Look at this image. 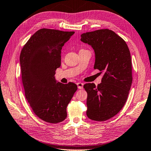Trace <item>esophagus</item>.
I'll return each mask as SVG.
<instances>
[{"instance_id": "34e87169", "label": "esophagus", "mask_w": 151, "mask_h": 151, "mask_svg": "<svg viewBox=\"0 0 151 151\" xmlns=\"http://www.w3.org/2000/svg\"><path fill=\"white\" fill-rule=\"evenodd\" d=\"M77 86L79 89H82L83 88V84L82 83H77Z\"/></svg>"}]
</instances>
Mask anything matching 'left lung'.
I'll return each instance as SVG.
<instances>
[{
	"label": "left lung",
	"instance_id": "obj_1",
	"mask_svg": "<svg viewBox=\"0 0 151 151\" xmlns=\"http://www.w3.org/2000/svg\"><path fill=\"white\" fill-rule=\"evenodd\" d=\"M81 41L94 50L93 68L104 73L97 87L83 86L88 95L87 116L94 121H106L117 114L127 100L132 83L130 50L123 38L108 29L82 33Z\"/></svg>",
	"mask_w": 151,
	"mask_h": 151
}]
</instances>
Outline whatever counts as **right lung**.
<instances>
[{
  "label": "right lung",
  "instance_id": "add662e5",
  "mask_svg": "<svg viewBox=\"0 0 151 151\" xmlns=\"http://www.w3.org/2000/svg\"><path fill=\"white\" fill-rule=\"evenodd\" d=\"M74 32L42 28L30 37L21 50L19 63L26 99L35 114L50 123L62 122L66 107L77 90L75 83L58 82L61 49Z\"/></svg>",
  "mask_w": 151,
  "mask_h": 151
}]
</instances>
